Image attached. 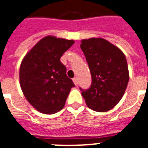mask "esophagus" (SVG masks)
I'll list each match as a JSON object with an SVG mask.
<instances>
[{
    "mask_svg": "<svg viewBox=\"0 0 148 148\" xmlns=\"http://www.w3.org/2000/svg\"><path fill=\"white\" fill-rule=\"evenodd\" d=\"M73 82H74V85H77V84H78V81H77V77H74V78H73Z\"/></svg>",
    "mask_w": 148,
    "mask_h": 148,
    "instance_id": "34e87169",
    "label": "esophagus"
}]
</instances>
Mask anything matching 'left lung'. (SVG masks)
Masks as SVG:
<instances>
[{
    "label": "left lung",
    "instance_id": "8db88e82",
    "mask_svg": "<svg viewBox=\"0 0 148 148\" xmlns=\"http://www.w3.org/2000/svg\"><path fill=\"white\" fill-rule=\"evenodd\" d=\"M80 46L92 76L89 88H80L82 95L90 109L108 111L121 100L127 88L130 75L126 58L118 47L103 38L84 39Z\"/></svg>",
    "mask_w": 148,
    "mask_h": 148
}]
</instances>
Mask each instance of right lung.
<instances>
[{
	"label": "right lung",
	"instance_id": "obj_1",
	"mask_svg": "<svg viewBox=\"0 0 148 148\" xmlns=\"http://www.w3.org/2000/svg\"><path fill=\"white\" fill-rule=\"evenodd\" d=\"M73 40L47 36L36 44L22 61L19 82L26 99L40 113L52 114L65 105L73 81L60 62Z\"/></svg>",
	"mask_w": 148,
	"mask_h": 148
}]
</instances>
